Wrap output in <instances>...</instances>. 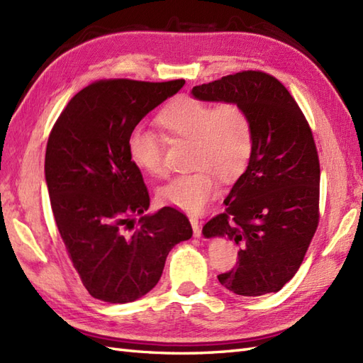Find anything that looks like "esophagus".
<instances>
[{"label": "esophagus", "mask_w": 363, "mask_h": 363, "mask_svg": "<svg viewBox=\"0 0 363 363\" xmlns=\"http://www.w3.org/2000/svg\"><path fill=\"white\" fill-rule=\"evenodd\" d=\"M189 222H191V225H192V231H194V237H200L201 235V226H200V222H199V218L197 217H191L189 218Z\"/></svg>", "instance_id": "1"}]
</instances>
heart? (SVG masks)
<instances>
[{
  "label": "heart",
  "instance_id": "1",
  "mask_svg": "<svg viewBox=\"0 0 363 363\" xmlns=\"http://www.w3.org/2000/svg\"><path fill=\"white\" fill-rule=\"evenodd\" d=\"M167 140L191 141V174L179 175L158 192L167 206L200 214L217 196L218 180L231 183L250 163L254 147L252 120L240 103L217 106L194 96H180L158 113ZM128 154L138 171L151 177L164 174L162 140L154 132L135 128L128 138Z\"/></svg>",
  "mask_w": 363,
  "mask_h": 363
}]
</instances>
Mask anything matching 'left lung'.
I'll list each match as a JSON object with an SVG mask.
<instances>
[{
    "label": "left lung",
    "instance_id": "8db88e82",
    "mask_svg": "<svg viewBox=\"0 0 363 363\" xmlns=\"http://www.w3.org/2000/svg\"><path fill=\"white\" fill-rule=\"evenodd\" d=\"M194 99L237 101L248 111L254 147L225 199L203 226L206 238L238 246V262L218 281L238 296L277 293L303 262L319 225L320 164L305 115L277 78L243 70L192 87Z\"/></svg>",
    "mask_w": 363,
    "mask_h": 363
}]
</instances>
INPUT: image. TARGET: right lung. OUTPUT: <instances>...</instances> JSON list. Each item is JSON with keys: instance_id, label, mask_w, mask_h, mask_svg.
<instances>
[{"instance_id": "right-lung-1", "label": "right lung", "mask_w": 363, "mask_h": 363, "mask_svg": "<svg viewBox=\"0 0 363 363\" xmlns=\"http://www.w3.org/2000/svg\"><path fill=\"white\" fill-rule=\"evenodd\" d=\"M183 84L100 79L67 103L49 135L44 175L55 223L84 288L103 302L147 294L169 251L192 237L180 211L146 214L147 188L128 154L141 118Z\"/></svg>"}]
</instances>
